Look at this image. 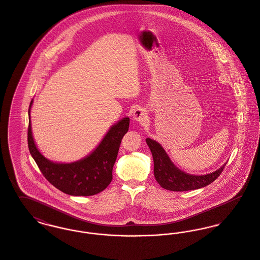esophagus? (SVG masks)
Masks as SVG:
<instances>
[{
    "label": "esophagus",
    "instance_id": "34e87169",
    "mask_svg": "<svg viewBox=\"0 0 260 260\" xmlns=\"http://www.w3.org/2000/svg\"><path fill=\"white\" fill-rule=\"evenodd\" d=\"M133 116H134V119L138 122H144L147 120V117H148L146 111L141 107L136 108L133 112Z\"/></svg>",
    "mask_w": 260,
    "mask_h": 260
}]
</instances>
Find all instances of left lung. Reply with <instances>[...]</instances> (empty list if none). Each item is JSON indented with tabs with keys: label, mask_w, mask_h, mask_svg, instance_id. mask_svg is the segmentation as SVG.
Listing matches in <instances>:
<instances>
[{
	"label": "left lung",
	"mask_w": 260,
	"mask_h": 260,
	"mask_svg": "<svg viewBox=\"0 0 260 260\" xmlns=\"http://www.w3.org/2000/svg\"><path fill=\"white\" fill-rule=\"evenodd\" d=\"M146 143L152 152L154 160V175L158 183L165 189L175 192L195 190L209 185L223 172L225 166L214 173L206 175H192L178 170L161 145L153 139L147 138Z\"/></svg>",
	"instance_id": "1"
}]
</instances>
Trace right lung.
<instances>
[{
	"label": "right lung",
	"instance_id": "add662e5",
	"mask_svg": "<svg viewBox=\"0 0 260 260\" xmlns=\"http://www.w3.org/2000/svg\"><path fill=\"white\" fill-rule=\"evenodd\" d=\"M32 101L30 103V107ZM30 118V109H29ZM129 119L114 124L90 155L72 164H55L47 160L38 150L28 125V148L46 179L63 193L72 196H92L103 191L112 181V171L121 141L127 133Z\"/></svg>",
	"mask_w": 260,
	"mask_h": 260
}]
</instances>
